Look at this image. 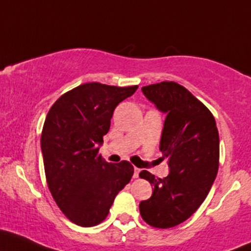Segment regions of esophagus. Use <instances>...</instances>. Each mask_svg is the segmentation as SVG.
<instances>
[{"label": "esophagus", "instance_id": "34e87169", "mask_svg": "<svg viewBox=\"0 0 251 251\" xmlns=\"http://www.w3.org/2000/svg\"><path fill=\"white\" fill-rule=\"evenodd\" d=\"M139 173H140V169H139V168L134 167V173H133V177H138V176H139Z\"/></svg>", "mask_w": 251, "mask_h": 251}]
</instances>
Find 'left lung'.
Masks as SVG:
<instances>
[{"label": "left lung", "instance_id": "left-lung-1", "mask_svg": "<svg viewBox=\"0 0 251 251\" xmlns=\"http://www.w3.org/2000/svg\"><path fill=\"white\" fill-rule=\"evenodd\" d=\"M142 92L167 115L159 150L170 170L164 178L140 172V177L153 186L150 199L139 203L140 216L153 227H173L199 208L216 180L218 128L207 107L182 85L161 82L143 87Z\"/></svg>", "mask_w": 251, "mask_h": 251}]
</instances>
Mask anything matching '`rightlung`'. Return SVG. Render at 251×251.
<instances>
[{
	"mask_svg": "<svg viewBox=\"0 0 251 251\" xmlns=\"http://www.w3.org/2000/svg\"><path fill=\"white\" fill-rule=\"evenodd\" d=\"M138 89L93 82L74 88L50 108L41 133L46 181L58 207L79 226L106 219L130 182V162L108 163L99 153L115 107Z\"/></svg>",
	"mask_w": 251,
	"mask_h": 251,
	"instance_id": "right-lung-1",
	"label": "right lung"
}]
</instances>
